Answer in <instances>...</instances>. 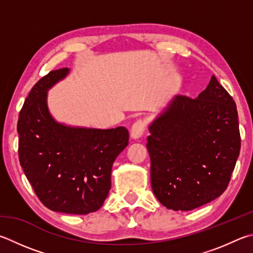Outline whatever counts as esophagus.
Masks as SVG:
<instances>
[{"label":"esophagus","mask_w":253,"mask_h":253,"mask_svg":"<svg viewBox=\"0 0 253 253\" xmlns=\"http://www.w3.org/2000/svg\"><path fill=\"white\" fill-rule=\"evenodd\" d=\"M145 129H146V121H144V119H138V121L135 122L131 126V130H130L131 137L134 139L139 138V137H141L142 134H144Z\"/></svg>","instance_id":"1"}]
</instances>
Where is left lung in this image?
<instances>
[{"mask_svg":"<svg viewBox=\"0 0 253 253\" xmlns=\"http://www.w3.org/2000/svg\"><path fill=\"white\" fill-rule=\"evenodd\" d=\"M149 131L150 181L160 204L188 211L223 194L241 137L235 100L214 75L198 98L176 96Z\"/></svg>","mask_w":253,"mask_h":253,"instance_id":"1","label":"left lung"}]
</instances>
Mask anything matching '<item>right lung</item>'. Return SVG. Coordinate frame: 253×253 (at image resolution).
<instances>
[{
    "mask_svg": "<svg viewBox=\"0 0 253 253\" xmlns=\"http://www.w3.org/2000/svg\"><path fill=\"white\" fill-rule=\"evenodd\" d=\"M68 68L49 72L30 91L18 115V159L27 180L46 208L86 214L98 210L111 189L114 160L126 148L129 132L72 128L50 117L46 90Z\"/></svg>",
    "mask_w": 253,
    "mask_h": 253,
    "instance_id": "1",
    "label": "right lung"
}]
</instances>
